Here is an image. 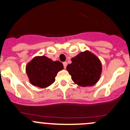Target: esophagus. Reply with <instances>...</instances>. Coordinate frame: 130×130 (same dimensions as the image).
I'll return each mask as SVG.
<instances>
[{
	"mask_svg": "<svg viewBox=\"0 0 130 130\" xmlns=\"http://www.w3.org/2000/svg\"><path fill=\"white\" fill-rule=\"evenodd\" d=\"M63 67H64V68H65V69H66V67H67V63L66 61H65V62H63Z\"/></svg>",
	"mask_w": 130,
	"mask_h": 130,
	"instance_id": "1",
	"label": "esophagus"
}]
</instances>
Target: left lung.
<instances>
[{
  "instance_id": "8db88e82",
  "label": "left lung",
  "mask_w": 130,
  "mask_h": 130,
  "mask_svg": "<svg viewBox=\"0 0 130 130\" xmlns=\"http://www.w3.org/2000/svg\"><path fill=\"white\" fill-rule=\"evenodd\" d=\"M67 70L75 84L81 87L92 86L99 80L102 73V63L95 55L86 50L71 59Z\"/></svg>"
}]
</instances>
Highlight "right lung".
<instances>
[{
  "label": "right lung",
  "mask_w": 130,
  "mask_h": 130,
  "mask_svg": "<svg viewBox=\"0 0 130 130\" xmlns=\"http://www.w3.org/2000/svg\"><path fill=\"white\" fill-rule=\"evenodd\" d=\"M63 69L62 63L53 61L46 56H36L27 63L26 72L34 86L46 88L55 81L58 72Z\"/></svg>",
  "instance_id": "1"
}]
</instances>
